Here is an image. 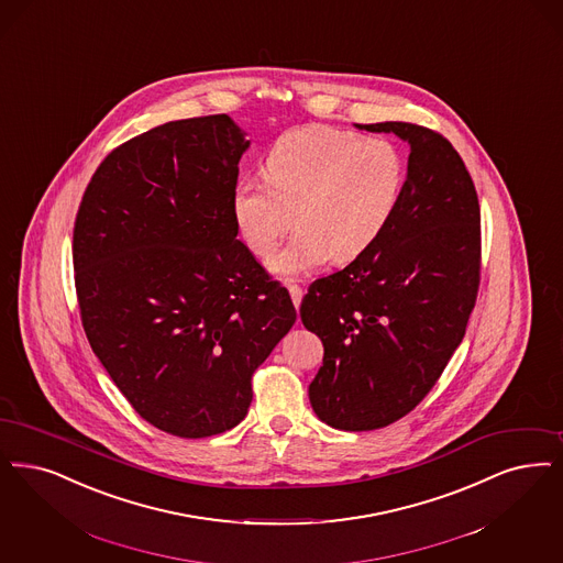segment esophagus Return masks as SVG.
<instances>
[{
	"mask_svg": "<svg viewBox=\"0 0 563 563\" xmlns=\"http://www.w3.org/2000/svg\"><path fill=\"white\" fill-rule=\"evenodd\" d=\"M289 292H291V299L292 303H295V308H299L301 297H303V289H301L299 285H289Z\"/></svg>",
	"mask_w": 563,
	"mask_h": 563,
	"instance_id": "obj_1",
	"label": "esophagus"
}]
</instances>
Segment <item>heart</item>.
Listing matches in <instances>:
<instances>
[{
	"instance_id": "obj_1",
	"label": "heart",
	"mask_w": 563,
	"mask_h": 563,
	"mask_svg": "<svg viewBox=\"0 0 563 563\" xmlns=\"http://www.w3.org/2000/svg\"><path fill=\"white\" fill-rule=\"evenodd\" d=\"M264 181H236L232 220L245 247L266 260L289 225L295 234L272 257V272L303 276L331 257L350 264L391 224L405 195L402 153L385 137L329 125L280 135L262 165Z\"/></svg>"
}]
</instances>
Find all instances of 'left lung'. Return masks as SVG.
I'll return each instance as SVG.
<instances>
[{
  "instance_id": "8db88e82",
  "label": "left lung",
  "mask_w": 563,
  "mask_h": 563,
  "mask_svg": "<svg viewBox=\"0 0 563 563\" xmlns=\"http://www.w3.org/2000/svg\"><path fill=\"white\" fill-rule=\"evenodd\" d=\"M358 128L400 135L410 155L382 239L314 280L299 308L324 345L310 402L345 431L387 428L428 396L465 338L482 271L477 192L449 140L405 121Z\"/></svg>"
}]
</instances>
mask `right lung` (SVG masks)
Listing matches in <instances>:
<instances>
[{
	"label": "right lung",
	"mask_w": 563,
	"mask_h": 563,
	"mask_svg": "<svg viewBox=\"0 0 563 563\" xmlns=\"http://www.w3.org/2000/svg\"><path fill=\"white\" fill-rule=\"evenodd\" d=\"M247 148L228 114L158 125L104 157L75 218L91 350L135 412L178 438L245 419L253 373L297 318L236 239L230 201Z\"/></svg>",
	"instance_id": "obj_1"
}]
</instances>
